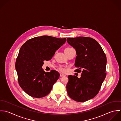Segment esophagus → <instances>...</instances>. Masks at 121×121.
<instances>
[{"mask_svg": "<svg viewBox=\"0 0 121 121\" xmlns=\"http://www.w3.org/2000/svg\"><path fill=\"white\" fill-rule=\"evenodd\" d=\"M65 76V75L64 74H63L62 73H60V77H63V76Z\"/></svg>", "mask_w": 121, "mask_h": 121, "instance_id": "obj_1", "label": "esophagus"}]
</instances>
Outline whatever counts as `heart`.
<instances>
[{"label": "heart", "instance_id": "b5f03b06", "mask_svg": "<svg viewBox=\"0 0 121 121\" xmlns=\"http://www.w3.org/2000/svg\"><path fill=\"white\" fill-rule=\"evenodd\" d=\"M69 48H66L65 49H69ZM61 70H62V71H63V69H61Z\"/></svg>", "mask_w": 121, "mask_h": 121}]
</instances>
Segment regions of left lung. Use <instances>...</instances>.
<instances>
[{
  "instance_id": "left-lung-1",
  "label": "left lung",
  "mask_w": 121,
  "mask_h": 121,
  "mask_svg": "<svg viewBox=\"0 0 121 121\" xmlns=\"http://www.w3.org/2000/svg\"><path fill=\"white\" fill-rule=\"evenodd\" d=\"M68 43L75 49V71H82L81 78L69 75L66 90L69 96L77 102L93 99L99 93L106 76L107 57L94 39L86 37L68 38Z\"/></svg>"
}]
</instances>
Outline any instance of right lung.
Returning <instances> with one entry per match:
<instances>
[{
	"label": "right lung",
	"mask_w": 121,
	"mask_h": 121,
	"mask_svg": "<svg viewBox=\"0 0 121 121\" xmlns=\"http://www.w3.org/2000/svg\"><path fill=\"white\" fill-rule=\"evenodd\" d=\"M66 38L42 36L27 40L21 47L15 62L19 85L29 96L42 98L48 95L60 74L55 70L45 73L44 61L50 60Z\"/></svg>",
	"instance_id": "1"
}]
</instances>
